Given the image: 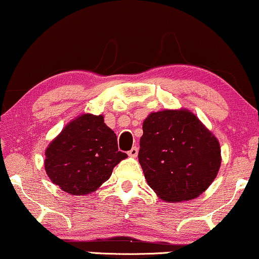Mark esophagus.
Here are the masks:
<instances>
[{"instance_id":"1","label":"esophagus","mask_w":259,"mask_h":259,"mask_svg":"<svg viewBox=\"0 0 259 259\" xmlns=\"http://www.w3.org/2000/svg\"><path fill=\"white\" fill-rule=\"evenodd\" d=\"M127 154H128L130 157H137V155H138V148H137V146H133Z\"/></svg>"}]
</instances>
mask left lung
Returning a JSON list of instances; mask_svg holds the SVG:
<instances>
[{
	"label": "left lung",
	"instance_id": "8db88e82",
	"mask_svg": "<svg viewBox=\"0 0 259 259\" xmlns=\"http://www.w3.org/2000/svg\"><path fill=\"white\" fill-rule=\"evenodd\" d=\"M149 186L165 202L197 198L221 165L216 137L186 109L151 113L143 123L138 154Z\"/></svg>",
	"mask_w": 259,
	"mask_h": 259
}]
</instances>
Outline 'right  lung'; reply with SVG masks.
I'll return each instance as SVG.
<instances>
[{"label":"right lung","instance_id":"add662e5","mask_svg":"<svg viewBox=\"0 0 259 259\" xmlns=\"http://www.w3.org/2000/svg\"><path fill=\"white\" fill-rule=\"evenodd\" d=\"M114 131L102 115L84 114L66 124L46 150L44 167L50 180L74 196L89 194L110 178L126 158Z\"/></svg>","mask_w":259,"mask_h":259}]
</instances>
